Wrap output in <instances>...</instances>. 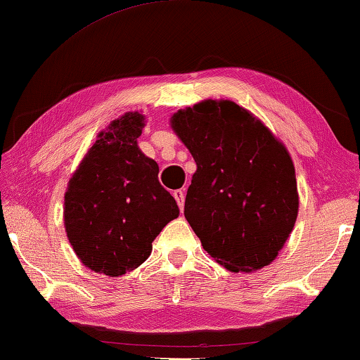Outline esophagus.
I'll return each instance as SVG.
<instances>
[{
    "mask_svg": "<svg viewBox=\"0 0 360 360\" xmlns=\"http://www.w3.org/2000/svg\"><path fill=\"white\" fill-rule=\"evenodd\" d=\"M173 197L176 198V202H178V205H179V210L182 211V208H184V191H181V189L174 191Z\"/></svg>",
    "mask_w": 360,
    "mask_h": 360,
    "instance_id": "1",
    "label": "esophagus"
}]
</instances>
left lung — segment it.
Wrapping results in <instances>:
<instances>
[{
  "instance_id": "left-lung-1",
  "label": "left lung",
  "mask_w": 360,
  "mask_h": 360,
  "mask_svg": "<svg viewBox=\"0 0 360 360\" xmlns=\"http://www.w3.org/2000/svg\"><path fill=\"white\" fill-rule=\"evenodd\" d=\"M169 123L197 163L184 216L205 252L231 272L271 264L300 207L287 147L252 112L227 99L181 108Z\"/></svg>"
}]
</instances>
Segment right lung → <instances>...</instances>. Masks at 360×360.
I'll return each instance as SVG.
<instances>
[{
    "instance_id": "right-lung-1",
    "label": "right lung",
    "mask_w": 360,
    "mask_h": 360,
    "mask_svg": "<svg viewBox=\"0 0 360 360\" xmlns=\"http://www.w3.org/2000/svg\"><path fill=\"white\" fill-rule=\"evenodd\" d=\"M144 127L139 112L113 120L67 186L68 242L88 269L110 277L139 267L155 237L179 216L173 195L158 182L157 162L138 146Z\"/></svg>"
}]
</instances>
